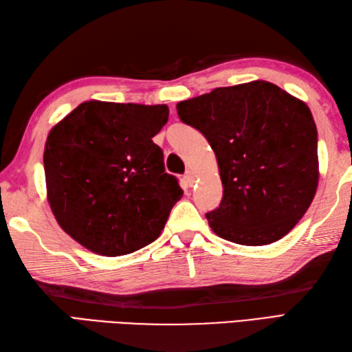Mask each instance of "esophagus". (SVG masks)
<instances>
[{
  "label": "esophagus",
  "mask_w": 352,
  "mask_h": 352,
  "mask_svg": "<svg viewBox=\"0 0 352 352\" xmlns=\"http://www.w3.org/2000/svg\"><path fill=\"white\" fill-rule=\"evenodd\" d=\"M184 180H186V183H188L189 186H192L193 183H195V177H193V174L190 170H188L186 172V175H184Z\"/></svg>",
  "instance_id": "esophagus-1"
}]
</instances>
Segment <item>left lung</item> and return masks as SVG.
Masks as SVG:
<instances>
[{
	"instance_id": "1",
	"label": "left lung",
	"mask_w": 352,
	"mask_h": 352,
	"mask_svg": "<svg viewBox=\"0 0 352 352\" xmlns=\"http://www.w3.org/2000/svg\"><path fill=\"white\" fill-rule=\"evenodd\" d=\"M218 160L223 188L208 226L219 237L260 246L280 241L318 189V131L304 101L265 80L216 87L177 104Z\"/></svg>"
}]
</instances>
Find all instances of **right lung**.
I'll return each mask as SVG.
<instances>
[{"mask_svg":"<svg viewBox=\"0 0 352 352\" xmlns=\"http://www.w3.org/2000/svg\"><path fill=\"white\" fill-rule=\"evenodd\" d=\"M164 104L85 101L52 126L43 151L52 214L74 241L106 257L154 242L183 197L153 138Z\"/></svg>","mask_w":352,"mask_h":352,"instance_id":"add662e5","label":"right lung"}]
</instances>
